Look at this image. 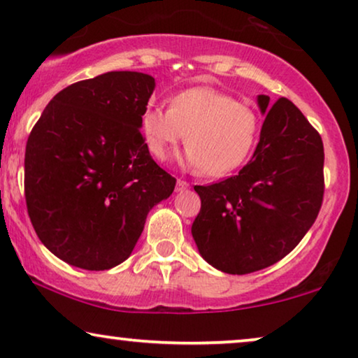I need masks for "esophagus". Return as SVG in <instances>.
I'll use <instances>...</instances> for the list:
<instances>
[{
  "label": "esophagus",
  "mask_w": 358,
  "mask_h": 358,
  "mask_svg": "<svg viewBox=\"0 0 358 358\" xmlns=\"http://www.w3.org/2000/svg\"><path fill=\"white\" fill-rule=\"evenodd\" d=\"M189 187V182L187 180H182V179H178V182H176V190H178V192H182L184 189H187Z\"/></svg>",
  "instance_id": "obj_1"
}]
</instances>
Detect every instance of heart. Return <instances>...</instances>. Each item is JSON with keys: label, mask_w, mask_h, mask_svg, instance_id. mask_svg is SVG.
I'll return each mask as SVG.
<instances>
[{"label": "heart", "mask_w": 358, "mask_h": 358, "mask_svg": "<svg viewBox=\"0 0 358 358\" xmlns=\"http://www.w3.org/2000/svg\"><path fill=\"white\" fill-rule=\"evenodd\" d=\"M140 130L150 153L163 161L185 134L187 164L208 178H222L249 158L261 134L251 106L213 87H190L173 96L171 107L148 106Z\"/></svg>", "instance_id": "obj_1"}]
</instances>
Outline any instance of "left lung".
<instances>
[{
    "instance_id": "left-lung-1",
    "label": "left lung",
    "mask_w": 358,
    "mask_h": 358,
    "mask_svg": "<svg viewBox=\"0 0 358 358\" xmlns=\"http://www.w3.org/2000/svg\"><path fill=\"white\" fill-rule=\"evenodd\" d=\"M259 96L267 112L251 161L236 176L195 185L202 205L192 236L208 264L227 273L257 272L296 248L324 197L321 135L301 110L280 97Z\"/></svg>"
}]
</instances>
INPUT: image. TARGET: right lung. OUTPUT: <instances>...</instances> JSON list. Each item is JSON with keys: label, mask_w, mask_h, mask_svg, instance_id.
<instances>
[{"label": "right lung", "mask_w": 358, "mask_h": 358, "mask_svg": "<svg viewBox=\"0 0 358 358\" xmlns=\"http://www.w3.org/2000/svg\"><path fill=\"white\" fill-rule=\"evenodd\" d=\"M155 78L109 71L62 90L27 138L24 194L37 236L70 266L107 271L134 251L176 178L151 158L140 117Z\"/></svg>", "instance_id": "add662e5"}]
</instances>
